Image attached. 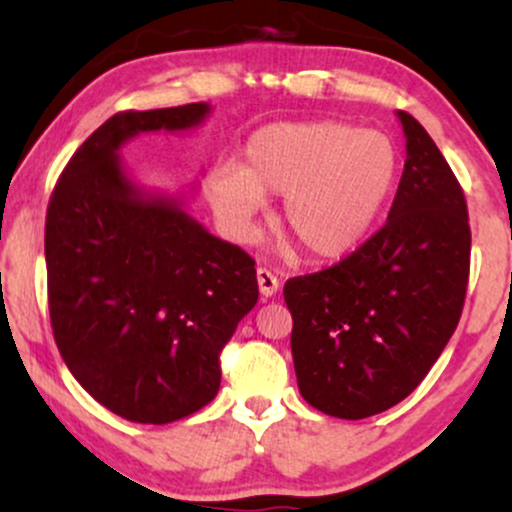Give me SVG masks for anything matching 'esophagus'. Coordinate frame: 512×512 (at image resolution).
<instances>
[{
    "label": "esophagus",
    "instance_id": "esophagus-1",
    "mask_svg": "<svg viewBox=\"0 0 512 512\" xmlns=\"http://www.w3.org/2000/svg\"><path fill=\"white\" fill-rule=\"evenodd\" d=\"M257 286H260V293L264 298H272L276 291H279V279L269 272V269L260 267L257 269Z\"/></svg>",
    "mask_w": 512,
    "mask_h": 512
}]
</instances>
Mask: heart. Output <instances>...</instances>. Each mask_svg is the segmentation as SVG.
<instances>
[{
    "mask_svg": "<svg viewBox=\"0 0 512 512\" xmlns=\"http://www.w3.org/2000/svg\"><path fill=\"white\" fill-rule=\"evenodd\" d=\"M395 178L397 151L385 134L344 122H279L252 134L243 168L214 170L209 199L243 236L264 197L284 195L286 231L310 257L334 260L368 236Z\"/></svg>",
    "mask_w": 512,
    "mask_h": 512,
    "instance_id": "b5f03b06",
    "label": "heart"
}]
</instances>
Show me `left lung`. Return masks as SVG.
I'll return each instance as SVG.
<instances>
[{
  "label": "left lung",
  "mask_w": 512,
  "mask_h": 512,
  "mask_svg": "<svg viewBox=\"0 0 512 512\" xmlns=\"http://www.w3.org/2000/svg\"><path fill=\"white\" fill-rule=\"evenodd\" d=\"M407 161L385 226L342 262L284 286L291 354L310 407L366 419L419 387L460 322L467 202L436 142L399 110Z\"/></svg>",
  "instance_id": "1"
}]
</instances>
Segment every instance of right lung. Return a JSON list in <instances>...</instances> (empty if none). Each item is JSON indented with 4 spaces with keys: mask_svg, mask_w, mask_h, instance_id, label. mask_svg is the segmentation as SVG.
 I'll use <instances>...</instances> for the list:
<instances>
[{
    "mask_svg": "<svg viewBox=\"0 0 512 512\" xmlns=\"http://www.w3.org/2000/svg\"><path fill=\"white\" fill-rule=\"evenodd\" d=\"M209 103L127 110L103 122L55 185L45 219L57 349L96 402L134 424L195 414L221 385V349L255 308V260L187 214L185 195L144 190L120 149L187 132Z\"/></svg>",
    "mask_w": 512,
    "mask_h": 512,
    "instance_id": "1",
    "label": "right lung"
}]
</instances>
